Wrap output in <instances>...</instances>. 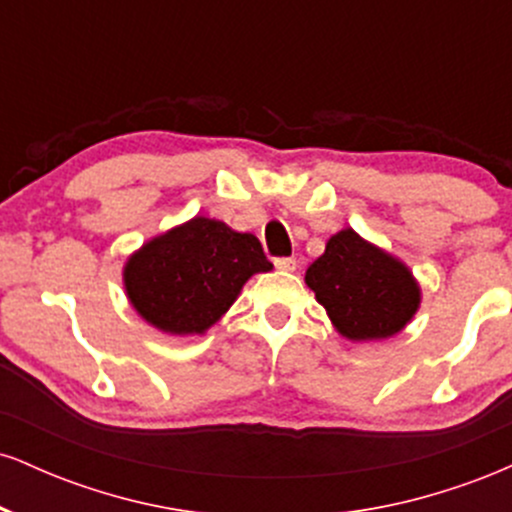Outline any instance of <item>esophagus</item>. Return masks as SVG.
<instances>
[{
	"instance_id": "esophagus-1",
	"label": "esophagus",
	"mask_w": 512,
	"mask_h": 512,
	"mask_svg": "<svg viewBox=\"0 0 512 512\" xmlns=\"http://www.w3.org/2000/svg\"><path fill=\"white\" fill-rule=\"evenodd\" d=\"M276 269H281V272H293V269L298 267L296 257H279V260H274Z\"/></svg>"
}]
</instances>
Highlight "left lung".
<instances>
[{"label":"left lung","instance_id":"obj_1","mask_svg":"<svg viewBox=\"0 0 512 512\" xmlns=\"http://www.w3.org/2000/svg\"><path fill=\"white\" fill-rule=\"evenodd\" d=\"M305 284L334 330L351 342L395 337L421 305V286L407 264L354 228H342L327 240L325 252L305 272Z\"/></svg>","mask_w":512,"mask_h":512}]
</instances>
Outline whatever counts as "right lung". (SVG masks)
Segmentation results:
<instances>
[{
	"mask_svg": "<svg viewBox=\"0 0 512 512\" xmlns=\"http://www.w3.org/2000/svg\"><path fill=\"white\" fill-rule=\"evenodd\" d=\"M272 262L252 233L195 216L146 240L127 257L122 281L132 308L166 334H204L236 303L252 274Z\"/></svg>",
	"mask_w": 512,
	"mask_h": 512,
	"instance_id": "obj_1",
	"label": "right lung"
}]
</instances>
